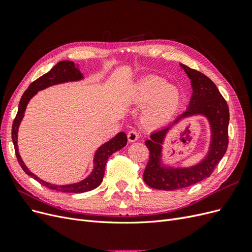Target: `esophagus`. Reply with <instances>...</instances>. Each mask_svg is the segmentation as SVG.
<instances>
[{"mask_svg": "<svg viewBox=\"0 0 252 252\" xmlns=\"http://www.w3.org/2000/svg\"><path fill=\"white\" fill-rule=\"evenodd\" d=\"M127 139H128V142H135L139 140V133L136 132L135 130H130L128 133H127Z\"/></svg>", "mask_w": 252, "mask_h": 252, "instance_id": "34e87169", "label": "esophagus"}]
</instances>
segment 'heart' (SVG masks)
I'll return each instance as SVG.
<instances>
[{
	"label": "heart",
	"mask_w": 252,
	"mask_h": 252,
	"mask_svg": "<svg viewBox=\"0 0 252 252\" xmlns=\"http://www.w3.org/2000/svg\"><path fill=\"white\" fill-rule=\"evenodd\" d=\"M128 98L132 104L145 105L141 113L145 126L158 128L168 123L178 111L182 93L162 78L147 77L129 88Z\"/></svg>",
	"instance_id": "obj_1"
}]
</instances>
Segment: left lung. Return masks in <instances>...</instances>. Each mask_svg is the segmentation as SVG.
<instances>
[{"label": "left lung", "instance_id": "1", "mask_svg": "<svg viewBox=\"0 0 252 252\" xmlns=\"http://www.w3.org/2000/svg\"><path fill=\"white\" fill-rule=\"evenodd\" d=\"M180 66L188 75L192 87L188 107L170 125L150 134V139L145 142L150 156L143 179L151 188L167 191L189 187L209 178L228 147L229 109L225 98L208 77L184 64L180 63ZM196 115L204 116L210 124L211 141L206 156L199 163L187 167L165 164L162 144L166 133L182 119Z\"/></svg>", "mask_w": 252, "mask_h": 252}]
</instances>
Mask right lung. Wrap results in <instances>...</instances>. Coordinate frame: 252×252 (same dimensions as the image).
I'll return each mask as SVG.
<instances>
[{
  "label": "right lung",
  "instance_id": "right-lung-1",
  "mask_svg": "<svg viewBox=\"0 0 252 252\" xmlns=\"http://www.w3.org/2000/svg\"><path fill=\"white\" fill-rule=\"evenodd\" d=\"M83 79H84V75L80 71V68L75 67V64L71 62V61H62V62H59L50 71L45 73L41 78H39L30 84L27 90L23 94L20 100L17 117L14 119L13 124H12V131H11L12 142L14 145V150H16L17 158L19 161V164L22 167V169L25 171L26 174L30 175L32 179L41 183L42 185L46 186L49 189L57 190V191H61V192L81 193V192L90 191V190H94L97 186H100L103 181L105 166H106V163H107V159L112 154L125 147L127 144L126 133L122 131L114 135L113 138L110 139L108 142L102 144L101 146L96 149L95 154L94 156L93 170H91V172L85 179H83L77 183H72V184H65V185L52 184V183L40 179L37 175H35L33 172L30 171L28 167L25 165L24 161H23L19 154L18 132H19V127L21 125V122L25 116V110L29 101L32 100V98L39 93L40 90L48 88L53 85H58V84H63L67 82H78V81H82Z\"/></svg>",
  "mask_w": 252,
  "mask_h": 252
}]
</instances>
